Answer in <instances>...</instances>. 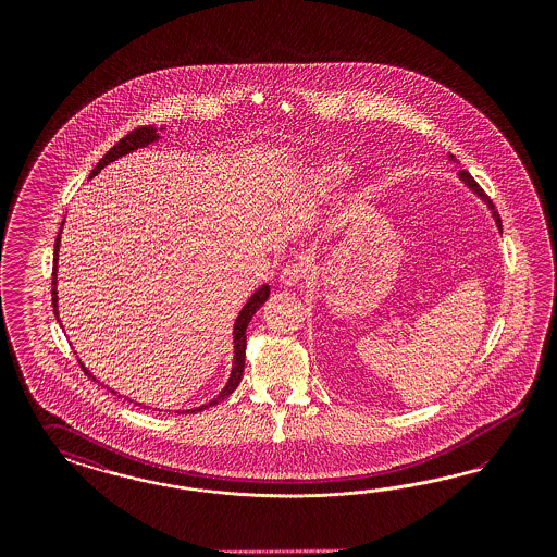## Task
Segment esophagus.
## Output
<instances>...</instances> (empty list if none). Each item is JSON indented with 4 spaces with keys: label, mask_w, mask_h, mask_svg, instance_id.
<instances>
[{
    "label": "esophagus",
    "mask_w": 557,
    "mask_h": 557,
    "mask_svg": "<svg viewBox=\"0 0 557 557\" xmlns=\"http://www.w3.org/2000/svg\"><path fill=\"white\" fill-rule=\"evenodd\" d=\"M304 277H306L304 263H287L280 273V282L286 287L298 286Z\"/></svg>",
    "instance_id": "34e87169"
}]
</instances>
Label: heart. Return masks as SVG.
Wrapping results in <instances>:
<instances>
[{"label": "heart", "mask_w": 557, "mask_h": 557, "mask_svg": "<svg viewBox=\"0 0 557 557\" xmlns=\"http://www.w3.org/2000/svg\"><path fill=\"white\" fill-rule=\"evenodd\" d=\"M347 175H349V168L345 163L333 161V163H322L321 168L314 169L312 180L317 186L335 187L343 184Z\"/></svg>", "instance_id": "1"}]
</instances>
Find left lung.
<instances>
[{
    "mask_svg": "<svg viewBox=\"0 0 557 557\" xmlns=\"http://www.w3.org/2000/svg\"><path fill=\"white\" fill-rule=\"evenodd\" d=\"M451 161H456V159H454V157H451ZM459 177H461V182H463V184H466V186L472 187L473 191H475V194H478V196H480V198H482V200H484V202L488 203L490 210H492V216H494V220H496V226H498V228H500V231H503V222H500V216H498V212H496V210H494V203H492V200H490L488 196H486V194H484V189H482V187L478 186V182H475V180H473L472 175H470V173H468V171H463V169H461V171H459Z\"/></svg>",
    "mask_w": 557,
    "mask_h": 557,
    "instance_id": "8db88e82",
    "label": "left lung"
}]
</instances>
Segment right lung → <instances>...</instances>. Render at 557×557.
Here are the masks:
<instances>
[{"label":"right lung","instance_id":"obj_1","mask_svg":"<svg viewBox=\"0 0 557 557\" xmlns=\"http://www.w3.org/2000/svg\"><path fill=\"white\" fill-rule=\"evenodd\" d=\"M159 135H157V128L151 126V124H145V126H138L135 128L133 133H128L126 136H122L119 143L110 149V151L106 152L103 157L100 159V163L96 165V168L91 169V175L89 177H94V175H98L101 169L106 168L108 163H112V161H116L119 157L122 154H128V152L136 151V149H140V147H147L149 143L152 140H157ZM59 243H61V231H59V235H57V240H54V255H52V308H54V317H57V321H59V312H57V261H59ZM270 298V286H261L257 292H255L253 296L249 298V302L243 306V310H240V314H238V319L235 322V331H233V335H235V361H233V371H231V377H228V382H226V386L222 388L219 396L214 398V400H210L208 405H202L200 408H189L186 412H200L203 408H210V406L219 405L220 400H224V398H228L233 392H235L236 386H238V382H240V377H243V371H245V349H247V326H249V322L253 319L255 312L263 306V302ZM82 366V370L85 371V375H89L91 380H96L87 368H85L84 363H79ZM143 408H147V406H143Z\"/></svg>","mask_w":557,"mask_h":557}]
</instances>
